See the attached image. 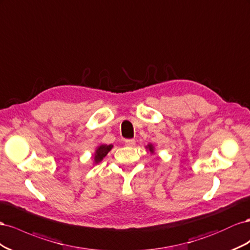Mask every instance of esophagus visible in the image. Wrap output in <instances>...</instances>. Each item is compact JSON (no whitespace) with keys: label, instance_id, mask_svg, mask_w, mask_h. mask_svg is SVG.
I'll use <instances>...</instances> for the list:
<instances>
[{"label":"esophagus","instance_id":"obj_1","mask_svg":"<svg viewBox=\"0 0 250 250\" xmlns=\"http://www.w3.org/2000/svg\"><path fill=\"white\" fill-rule=\"evenodd\" d=\"M125 144L126 146H135V144H136V141H135L134 139H127L125 141Z\"/></svg>","mask_w":250,"mask_h":250}]
</instances>
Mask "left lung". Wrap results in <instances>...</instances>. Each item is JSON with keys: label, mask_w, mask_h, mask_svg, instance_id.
<instances>
[{"label": "left lung", "mask_w": 250, "mask_h": 250, "mask_svg": "<svg viewBox=\"0 0 250 250\" xmlns=\"http://www.w3.org/2000/svg\"><path fill=\"white\" fill-rule=\"evenodd\" d=\"M148 146V149H149V151H151L152 153L154 152V149H153V146H152V145H149V146Z\"/></svg>", "instance_id": "left-lung-1"}]
</instances>
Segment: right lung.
Instances as JSON below:
<instances>
[{"mask_svg":"<svg viewBox=\"0 0 250 250\" xmlns=\"http://www.w3.org/2000/svg\"><path fill=\"white\" fill-rule=\"evenodd\" d=\"M112 147H113V146H112V145H109V146L103 145V146H99V147L96 149L95 157H94V161H95V163H98L99 161H102L104 157L111 151V148H112Z\"/></svg>","mask_w":250,"mask_h":250,"instance_id":"add662e5","label":"right lung"}]
</instances>
